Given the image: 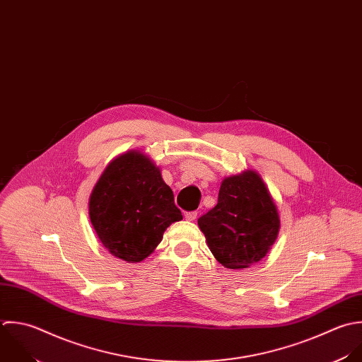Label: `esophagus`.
<instances>
[{
	"label": "esophagus",
	"instance_id": "34e87169",
	"mask_svg": "<svg viewBox=\"0 0 362 362\" xmlns=\"http://www.w3.org/2000/svg\"><path fill=\"white\" fill-rule=\"evenodd\" d=\"M185 218L189 220V221L196 220V218H197V211H187V213L185 214Z\"/></svg>",
	"mask_w": 362,
	"mask_h": 362
}]
</instances>
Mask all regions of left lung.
<instances>
[{
  "instance_id": "8db88e82",
  "label": "left lung",
  "mask_w": 362,
  "mask_h": 362,
  "mask_svg": "<svg viewBox=\"0 0 362 362\" xmlns=\"http://www.w3.org/2000/svg\"><path fill=\"white\" fill-rule=\"evenodd\" d=\"M214 258L241 269L262 259L279 233L276 206L257 172L223 180L217 204L199 220Z\"/></svg>"
}]
</instances>
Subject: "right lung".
Returning <instances> with one entry per match:
<instances>
[{"label":"right lung","mask_w":362,"mask_h":362,"mask_svg":"<svg viewBox=\"0 0 362 362\" xmlns=\"http://www.w3.org/2000/svg\"><path fill=\"white\" fill-rule=\"evenodd\" d=\"M88 214L103 245L127 262L145 259L165 230L183 218L159 168L135 151L107 166L91 192Z\"/></svg>","instance_id":"obj_1"}]
</instances>
